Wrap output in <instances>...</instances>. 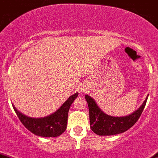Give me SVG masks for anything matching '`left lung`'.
I'll list each match as a JSON object with an SVG mask.
<instances>
[{
  "label": "left lung",
  "mask_w": 158,
  "mask_h": 158,
  "mask_svg": "<svg viewBox=\"0 0 158 158\" xmlns=\"http://www.w3.org/2000/svg\"><path fill=\"white\" fill-rule=\"evenodd\" d=\"M148 97V95L142 105L131 114L115 117L104 113L92 97L85 95V99L88 104L91 130L98 135H113L125 132L138 121L145 106Z\"/></svg>",
  "instance_id": "obj_1"
}]
</instances>
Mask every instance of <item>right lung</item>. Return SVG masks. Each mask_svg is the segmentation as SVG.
<instances>
[{
    "label": "right lung",
    "instance_id": "add662e5",
    "mask_svg": "<svg viewBox=\"0 0 158 158\" xmlns=\"http://www.w3.org/2000/svg\"><path fill=\"white\" fill-rule=\"evenodd\" d=\"M77 96L78 93L71 95L55 113L43 118L29 117L19 112L14 105L13 107L23 125L34 135L41 137H57L65 131L70 106Z\"/></svg>",
    "mask_w": 158,
    "mask_h": 158
}]
</instances>
